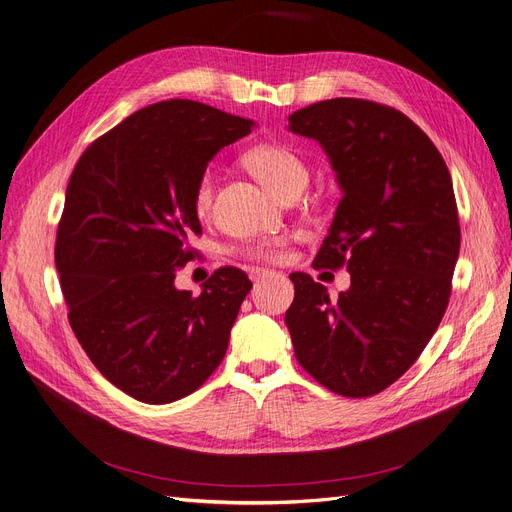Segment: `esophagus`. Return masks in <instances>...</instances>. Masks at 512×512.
Returning <instances> with one entry per match:
<instances>
[{
  "label": "esophagus",
  "mask_w": 512,
  "mask_h": 512,
  "mask_svg": "<svg viewBox=\"0 0 512 512\" xmlns=\"http://www.w3.org/2000/svg\"><path fill=\"white\" fill-rule=\"evenodd\" d=\"M271 275H275V273L269 271V269H260V267H252V269H250V279H252L254 283H260L264 277H271Z\"/></svg>",
  "instance_id": "1"
}]
</instances>
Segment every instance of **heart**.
I'll return each mask as SVG.
<instances>
[{"mask_svg": "<svg viewBox=\"0 0 512 512\" xmlns=\"http://www.w3.org/2000/svg\"><path fill=\"white\" fill-rule=\"evenodd\" d=\"M245 163H248V168L258 176V180L264 182V185L277 195L296 185V182H306L304 161L292 149L283 145H258L245 153ZM214 189L216 172L214 168H206L199 174L193 191V208L197 214H206L210 210ZM279 245L281 241L275 239L260 245H252L248 252L256 258H271L273 254H277Z\"/></svg>", "mask_w": 512, "mask_h": 512, "instance_id": "1", "label": "heart"}]
</instances>
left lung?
<instances>
[{"label":"left lung","mask_w":512,"mask_h":512,"mask_svg":"<svg viewBox=\"0 0 512 512\" xmlns=\"http://www.w3.org/2000/svg\"><path fill=\"white\" fill-rule=\"evenodd\" d=\"M317 140L342 199L313 267L351 273L330 300L292 273L285 313L298 363L342 397H372L401 378L433 338L452 294L460 222L452 176L410 117L363 98H332L288 117Z\"/></svg>","instance_id":"1"}]
</instances>
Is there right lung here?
Listing matches in <instances>:
<instances>
[{
  "label": "right lung",
  "mask_w": 512,
  "mask_h": 512,
  "mask_svg": "<svg viewBox=\"0 0 512 512\" xmlns=\"http://www.w3.org/2000/svg\"><path fill=\"white\" fill-rule=\"evenodd\" d=\"M254 121L163 100L96 138L69 178L54 262L69 323L96 370L142 403H172L227 353L252 281L222 267L199 296L174 285L193 260L199 174Z\"/></svg>",
  "instance_id": "add662e5"
}]
</instances>
